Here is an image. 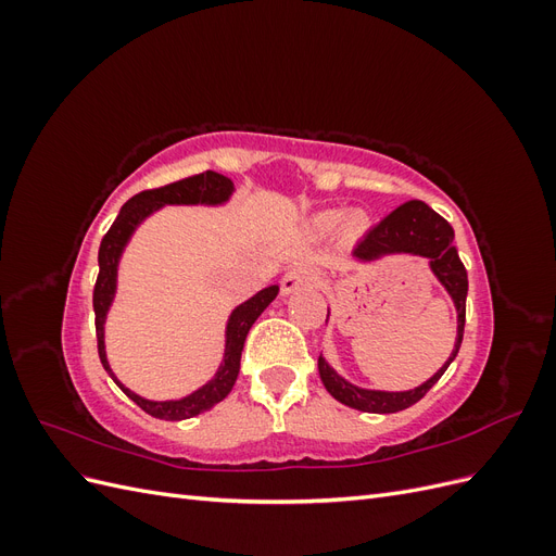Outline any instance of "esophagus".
<instances>
[{
  "label": "esophagus",
  "instance_id": "34e87169",
  "mask_svg": "<svg viewBox=\"0 0 556 556\" xmlns=\"http://www.w3.org/2000/svg\"><path fill=\"white\" fill-rule=\"evenodd\" d=\"M315 285H317L315 268H311V266H294V268H290L288 274L282 276L280 292L288 296V294H294V292L304 290V288H315Z\"/></svg>",
  "mask_w": 556,
  "mask_h": 556
}]
</instances>
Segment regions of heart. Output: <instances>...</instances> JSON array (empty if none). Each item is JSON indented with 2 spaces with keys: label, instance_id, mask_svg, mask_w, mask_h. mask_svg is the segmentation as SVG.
<instances>
[{
  "label": "heart",
  "instance_id": "heart-1",
  "mask_svg": "<svg viewBox=\"0 0 556 556\" xmlns=\"http://www.w3.org/2000/svg\"><path fill=\"white\" fill-rule=\"evenodd\" d=\"M341 223V213L339 211H327L323 215L315 217V229L317 231H329L333 229L336 225ZM366 229V217L364 213H350L345 217V231L350 233V237H359V233Z\"/></svg>",
  "mask_w": 556,
  "mask_h": 556
}]
</instances>
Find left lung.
I'll use <instances>...</instances> for the list:
<instances>
[{"label": "left lung", "instance_id": "left-lung-1", "mask_svg": "<svg viewBox=\"0 0 556 556\" xmlns=\"http://www.w3.org/2000/svg\"><path fill=\"white\" fill-rule=\"evenodd\" d=\"M454 241V229L445 217H441L433 208H429L425 201H406V204L392 211L380 225H376L359 245L352 252L357 262H376L384 255H413L429 260L431 274L435 276L445 292L450 294L454 311H457V339L450 352L447 362L435 371L427 382L417 384L415 390L406 392H384V390H366V387L352 384L343 376H339L325 359V355L317 357V371L323 380L325 390L341 401L343 406H350L362 413H399L410 408L413 403L422 399L431 387L441 380L447 371L452 359L457 357L464 339V323H466V294H468V278L466 268L459 260L457 245ZM329 319V313H327Z\"/></svg>", "mask_w": 556, "mask_h": 556}]
</instances>
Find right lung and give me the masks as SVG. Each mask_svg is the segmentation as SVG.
Returning a JSON list of instances; mask_svg holds the SVG:
<instances>
[{"instance_id": "add662e5", "label": "right lung", "mask_w": 556, "mask_h": 556, "mask_svg": "<svg viewBox=\"0 0 556 556\" xmlns=\"http://www.w3.org/2000/svg\"><path fill=\"white\" fill-rule=\"evenodd\" d=\"M233 194V182L231 178L206 172L192 178H185L172 185H164L160 190H146L137 197H131L127 204L117 213L115 223L106 231V237L102 239V245H99V276L94 285V294H92V306H94V327H97V350H99V359H102L106 374L113 378V382L121 387V390L137 403L139 408H143L148 415H153L157 419H172V422H178V419H188L194 415H201L211 410L215 403H220L229 392L233 382L239 378V368H241V352L245 336L250 327L255 325V319L264 313V308L271 304V301L278 296V285H268V288L260 290L257 294H252L243 304L233 308L227 317V327H225V352H223V362L217 366L215 376L201 384L199 390L192 394L182 396V399H169V401H153L139 396L137 392H131L129 387H125L117 376L113 374V368L106 359V343H104V325H106V315L111 311V304L117 292V266H121V257L134 237V231L139 229L143 220H148L150 215L157 213L164 206H223L231 199Z\"/></svg>"}]
</instances>
